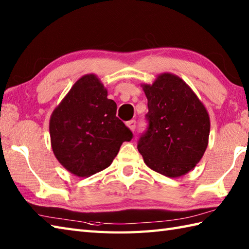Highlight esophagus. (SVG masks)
Instances as JSON below:
<instances>
[{"label": "esophagus", "instance_id": "esophagus-1", "mask_svg": "<svg viewBox=\"0 0 249 249\" xmlns=\"http://www.w3.org/2000/svg\"><path fill=\"white\" fill-rule=\"evenodd\" d=\"M127 126H128V128H129L131 131H135L136 126H137V122H136L135 120H131V121H129L128 123H127Z\"/></svg>", "mask_w": 249, "mask_h": 249}]
</instances>
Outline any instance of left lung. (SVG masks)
Returning a JSON list of instances; mask_svg holds the SVG:
<instances>
[{
  "label": "left lung",
  "instance_id": "obj_1",
  "mask_svg": "<svg viewBox=\"0 0 249 249\" xmlns=\"http://www.w3.org/2000/svg\"><path fill=\"white\" fill-rule=\"evenodd\" d=\"M147 98L149 127L138 142L145 165L168 178L196 167L209 144L210 116L188 84L170 72L141 84Z\"/></svg>",
  "mask_w": 249,
  "mask_h": 249
}]
</instances>
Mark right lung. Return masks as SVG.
<instances>
[{"instance_id": "right-lung-1", "label": "right lung", "mask_w": 249, "mask_h": 249, "mask_svg": "<svg viewBox=\"0 0 249 249\" xmlns=\"http://www.w3.org/2000/svg\"><path fill=\"white\" fill-rule=\"evenodd\" d=\"M94 75L82 76L51 114L53 154L67 171L89 178L108 168L133 133L116 118V104Z\"/></svg>"}]
</instances>
